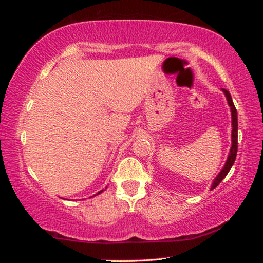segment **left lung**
Masks as SVG:
<instances>
[{"label": "left lung", "instance_id": "1", "mask_svg": "<svg viewBox=\"0 0 263 263\" xmlns=\"http://www.w3.org/2000/svg\"><path fill=\"white\" fill-rule=\"evenodd\" d=\"M222 91H224L226 100H228V103L231 108V115H232V146H231L230 154H229L228 160H226V162H225V166L221 169L219 174L217 175L215 181H213V183L211 185V190L215 189L216 186L225 179V176L228 175L230 169L233 166L235 158H237V152H238V114H237V109H235V106L233 104L232 97H231L230 92L226 90V89H222Z\"/></svg>", "mask_w": 263, "mask_h": 263}]
</instances>
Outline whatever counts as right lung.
<instances>
[{
	"mask_svg": "<svg viewBox=\"0 0 263 263\" xmlns=\"http://www.w3.org/2000/svg\"><path fill=\"white\" fill-rule=\"evenodd\" d=\"M102 191H103V190H101V191H99V193H97L96 195H99V194H101V193H102ZM96 195H95V196H96Z\"/></svg>",
	"mask_w": 263,
	"mask_h": 263,
	"instance_id": "obj_1",
	"label": "right lung"
}]
</instances>
